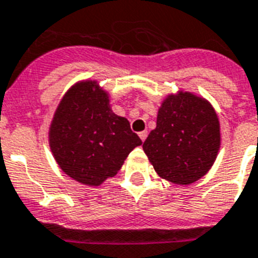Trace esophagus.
<instances>
[{
    "instance_id": "1",
    "label": "esophagus",
    "mask_w": 258,
    "mask_h": 258,
    "mask_svg": "<svg viewBox=\"0 0 258 258\" xmlns=\"http://www.w3.org/2000/svg\"><path fill=\"white\" fill-rule=\"evenodd\" d=\"M147 135H148L147 131H142V133H139V138L142 139V142H144V140L147 139Z\"/></svg>"
}]
</instances>
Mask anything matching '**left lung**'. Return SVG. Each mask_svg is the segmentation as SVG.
I'll return each mask as SVG.
<instances>
[{
  "mask_svg": "<svg viewBox=\"0 0 258 258\" xmlns=\"http://www.w3.org/2000/svg\"><path fill=\"white\" fill-rule=\"evenodd\" d=\"M220 148V124L213 105L190 92L169 94L160 106L156 128L143 144L161 178L190 185L214 165Z\"/></svg>",
  "mask_w": 258,
  "mask_h": 258,
  "instance_id": "obj_1",
  "label": "left lung"
}]
</instances>
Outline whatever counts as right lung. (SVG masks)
<instances>
[{
  "mask_svg": "<svg viewBox=\"0 0 258 258\" xmlns=\"http://www.w3.org/2000/svg\"><path fill=\"white\" fill-rule=\"evenodd\" d=\"M51 152L67 176L88 186L114 177L142 140L112 112L97 81L76 82L60 101L48 131Z\"/></svg>",
  "mask_w": 258,
  "mask_h": 258,
  "instance_id": "1",
  "label": "right lung"
}]
</instances>
